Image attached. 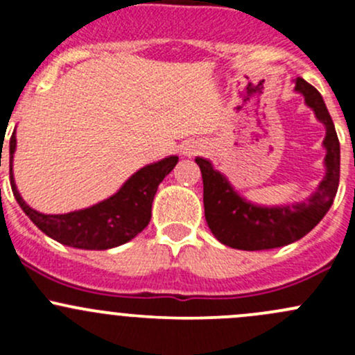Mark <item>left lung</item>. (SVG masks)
Instances as JSON below:
<instances>
[{
	"instance_id": "obj_1",
	"label": "left lung",
	"mask_w": 355,
	"mask_h": 355,
	"mask_svg": "<svg viewBox=\"0 0 355 355\" xmlns=\"http://www.w3.org/2000/svg\"><path fill=\"white\" fill-rule=\"evenodd\" d=\"M295 91L306 98L318 120L327 127L323 144L327 148V177L307 202L295 206L261 207L247 202L232 189L211 163L196 157L202 175L204 216L207 227L221 244L241 250H264L284 247L309 234L331 207L340 182V142L335 125L316 87L304 78H295Z\"/></svg>"
}]
</instances>
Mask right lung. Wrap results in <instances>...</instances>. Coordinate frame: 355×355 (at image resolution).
<instances>
[{
	"mask_svg": "<svg viewBox=\"0 0 355 355\" xmlns=\"http://www.w3.org/2000/svg\"><path fill=\"white\" fill-rule=\"evenodd\" d=\"M15 148L17 139L13 132L10 139V184L24 213L39 230L60 244L87 250L118 247L141 234L151 220V206L157 185L178 163L177 156H170L141 168L125 182L116 194L87 209L67 214H42L27 206L17 191L12 173Z\"/></svg>",
	"mask_w": 355,
	"mask_h": 355,
	"instance_id": "1",
	"label": "right lung"
}]
</instances>
